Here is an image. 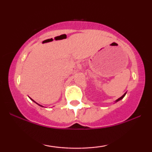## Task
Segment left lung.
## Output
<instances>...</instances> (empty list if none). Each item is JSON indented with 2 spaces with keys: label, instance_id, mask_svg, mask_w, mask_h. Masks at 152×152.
<instances>
[{
  "label": "left lung",
  "instance_id": "8db88e82",
  "mask_svg": "<svg viewBox=\"0 0 152 152\" xmlns=\"http://www.w3.org/2000/svg\"><path fill=\"white\" fill-rule=\"evenodd\" d=\"M126 93H125L124 94V95H123V96H121V97H120V98H119V99H117V100H116V102H118V101L121 100V99H123V98H124V96H125V95H126Z\"/></svg>",
  "mask_w": 152,
  "mask_h": 152
}]
</instances>
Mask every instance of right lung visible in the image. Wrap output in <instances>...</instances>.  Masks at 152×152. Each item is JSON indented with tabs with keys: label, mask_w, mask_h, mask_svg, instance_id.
Segmentation results:
<instances>
[{
	"label": "right lung",
	"mask_w": 152,
	"mask_h": 152,
	"mask_svg": "<svg viewBox=\"0 0 152 152\" xmlns=\"http://www.w3.org/2000/svg\"><path fill=\"white\" fill-rule=\"evenodd\" d=\"M30 99H31V98H30ZM31 100H32V101H33V102H34V100H33V99H31ZM36 104H37V103H36ZM38 105H39V104H38ZM39 106H41V105H39Z\"/></svg>",
	"instance_id": "1"
}]
</instances>
